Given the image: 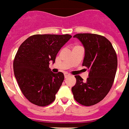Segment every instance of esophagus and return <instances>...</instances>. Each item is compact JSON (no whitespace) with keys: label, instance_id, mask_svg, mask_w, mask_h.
Instances as JSON below:
<instances>
[{"label":"esophagus","instance_id":"34e87169","mask_svg":"<svg viewBox=\"0 0 129 129\" xmlns=\"http://www.w3.org/2000/svg\"><path fill=\"white\" fill-rule=\"evenodd\" d=\"M64 77H65V78H67L68 77H69V74H68V73H66V72H65Z\"/></svg>","mask_w":129,"mask_h":129}]
</instances>
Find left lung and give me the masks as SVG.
Listing matches in <instances>:
<instances>
[{
	"mask_svg": "<svg viewBox=\"0 0 129 129\" xmlns=\"http://www.w3.org/2000/svg\"><path fill=\"white\" fill-rule=\"evenodd\" d=\"M85 48L83 66L89 69V77L84 81L75 76L76 85L72 88L75 101L84 106L99 103L113 85L118 66V59L111 43L104 36L92 33L74 35Z\"/></svg>",
	"mask_w": 129,
	"mask_h": 129,
	"instance_id": "left-lung-1",
	"label": "left lung"
}]
</instances>
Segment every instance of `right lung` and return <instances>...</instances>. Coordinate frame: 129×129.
Returning <instances> with one entry per match:
<instances>
[{
    "label": "right lung",
    "instance_id": "obj_1",
    "mask_svg": "<svg viewBox=\"0 0 129 129\" xmlns=\"http://www.w3.org/2000/svg\"><path fill=\"white\" fill-rule=\"evenodd\" d=\"M72 35H33L22 43L14 60V72L19 87L31 103L45 107L55 101V94L64 80L61 72L53 73L50 61Z\"/></svg>",
    "mask_w": 129,
    "mask_h": 129
}]
</instances>
